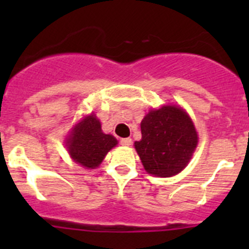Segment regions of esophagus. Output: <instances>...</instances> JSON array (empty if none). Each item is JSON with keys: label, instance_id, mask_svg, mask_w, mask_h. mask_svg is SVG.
I'll list each match as a JSON object with an SVG mask.
<instances>
[{"label": "esophagus", "instance_id": "obj_1", "mask_svg": "<svg viewBox=\"0 0 249 249\" xmlns=\"http://www.w3.org/2000/svg\"><path fill=\"white\" fill-rule=\"evenodd\" d=\"M120 143H122V145H125V147H129V145H131L132 140L129 139V137H126V139H122V140H120Z\"/></svg>", "mask_w": 249, "mask_h": 249}]
</instances>
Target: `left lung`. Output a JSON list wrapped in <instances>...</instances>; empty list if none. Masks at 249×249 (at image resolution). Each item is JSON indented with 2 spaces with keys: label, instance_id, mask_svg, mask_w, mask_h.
I'll return each instance as SVG.
<instances>
[{
  "label": "left lung",
  "instance_id": "8db88e82",
  "mask_svg": "<svg viewBox=\"0 0 249 249\" xmlns=\"http://www.w3.org/2000/svg\"><path fill=\"white\" fill-rule=\"evenodd\" d=\"M142 139L135 142L143 167L149 175L171 177L184 169L199 137L188 113L175 105L152 109L141 122Z\"/></svg>",
  "mask_w": 249,
  "mask_h": 249
}]
</instances>
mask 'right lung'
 <instances>
[{
    "label": "right lung",
    "mask_w": 249,
    "mask_h": 249,
    "mask_svg": "<svg viewBox=\"0 0 249 249\" xmlns=\"http://www.w3.org/2000/svg\"><path fill=\"white\" fill-rule=\"evenodd\" d=\"M65 143L77 164L85 169H96L118 141L112 135L102 132L101 123L91 113L72 127Z\"/></svg>",
    "instance_id": "obj_1"
}]
</instances>
